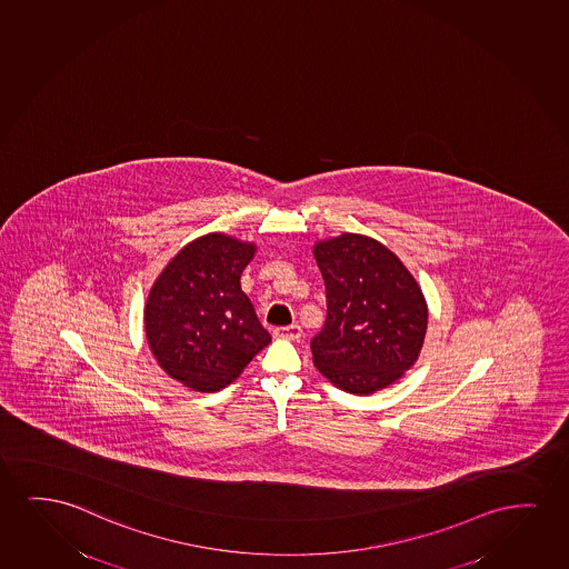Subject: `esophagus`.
Listing matches in <instances>:
<instances>
[{"label": "esophagus", "instance_id": "1", "mask_svg": "<svg viewBox=\"0 0 569 569\" xmlns=\"http://www.w3.org/2000/svg\"><path fill=\"white\" fill-rule=\"evenodd\" d=\"M273 336L283 338V340H297V338H301V327L291 325V327L276 328Z\"/></svg>", "mask_w": 569, "mask_h": 569}]
</instances>
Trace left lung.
Masks as SVG:
<instances>
[{
    "label": "left lung",
    "mask_w": 569,
    "mask_h": 569,
    "mask_svg": "<svg viewBox=\"0 0 569 569\" xmlns=\"http://www.w3.org/2000/svg\"><path fill=\"white\" fill-rule=\"evenodd\" d=\"M327 288L325 327L312 363L328 381L366 397L387 389L418 361L428 303L402 260L382 242L342 233L312 247Z\"/></svg>",
    "instance_id": "left-lung-1"
}]
</instances>
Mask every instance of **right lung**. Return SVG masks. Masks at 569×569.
<instances>
[{
  "mask_svg": "<svg viewBox=\"0 0 569 569\" xmlns=\"http://www.w3.org/2000/svg\"><path fill=\"white\" fill-rule=\"evenodd\" d=\"M254 254V242L203 234L172 257L149 291V350L164 373L190 390L226 389L272 342L241 289Z\"/></svg>",
  "mask_w": 569,
  "mask_h": 569,
  "instance_id": "right-lung-1",
  "label": "right lung"
}]
</instances>
